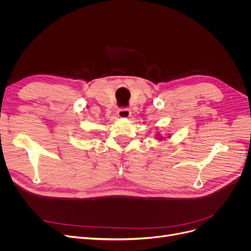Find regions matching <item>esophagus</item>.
<instances>
[{"mask_svg": "<svg viewBox=\"0 0 251 251\" xmlns=\"http://www.w3.org/2000/svg\"><path fill=\"white\" fill-rule=\"evenodd\" d=\"M117 114L120 118H128L131 115V111L128 108H120V109H118Z\"/></svg>", "mask_w": 251, "mask_h": 251, "instance_id": "esophagus-1", "label": "esophagus"}]
</instances>
